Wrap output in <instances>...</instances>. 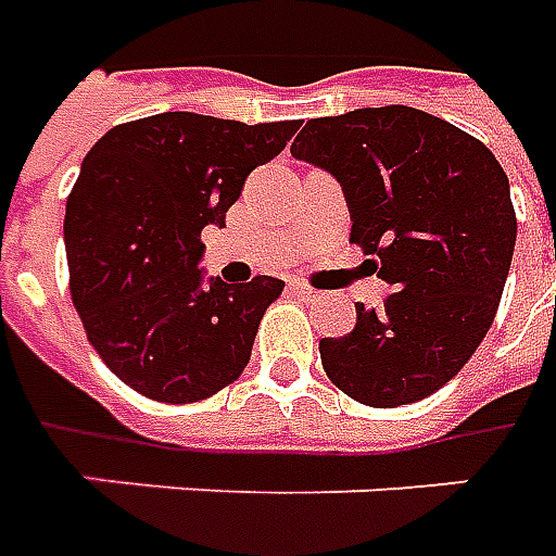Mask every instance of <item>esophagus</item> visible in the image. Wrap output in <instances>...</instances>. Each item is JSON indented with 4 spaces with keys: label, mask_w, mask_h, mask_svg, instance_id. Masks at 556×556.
Listing matches in <instances>:
<instances>
[{
    "label": "esophagus",
    "mask_w": 556,
    "mask_h": 556,
    "mask_svg": "<svg viewBox=\"0 0 556 556\" xmlns=\"http://www.w3.org/2000/svg\"><path fill=\"white\" fill-rule=\"evenodd\" d=\"M290 290H293V293H296L299 299H317V290H314V287H308V285H302V281H293V285H290Z\"/></svg>",
    "instance_id": "1"
}]
</instances>
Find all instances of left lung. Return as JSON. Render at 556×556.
Returning a JSON list of instances; mask_svg holds the SVG:
<instances>
[{
  "instance_id": "1",
  "label": "left lung",
  "mask_w": 556,
  "mask_h": 556,
  "mask_svg": "<svg viewBox=\"0 0 556 556\" xmlns=\"http://www.w3.org/2000/svg\"><path fill=\"white\" fill-rule=\"evenodd\" d=\"M290 155L338 179L350 242L392 287L383 308L356 302L353 332L323 338V368L368 407L422 401L497 314L518 236L506 173L485 143L404 104L308 119Z\"/></svg>"
}]
</instances>
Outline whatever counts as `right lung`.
<instances>
[{"instance_id": "add662e5", "label": "right lung", "mask_w": 556, "mask_h": 556, "mask_svg": "<svg viewBox=\"0 0 556 556\" xmlns=\"http://www.w3.org/2000/svg\"><path fill=\"white\" fill-rule=\"evenodd\" d=\"M296 128L159 113L110 128L83 159L65 206L71 299L98 356L134 392L191 404L245 371L285 281L206 278L200 233L224 227L248 173Z\"/></svg>"}]
</instances>
